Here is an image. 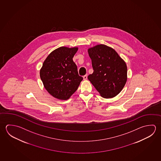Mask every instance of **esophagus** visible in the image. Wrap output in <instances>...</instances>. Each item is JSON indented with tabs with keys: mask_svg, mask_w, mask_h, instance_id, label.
Listing matches in <instances>:
<instances>
[{
	"mask_svg": "<svg viewBox=\"0 0 161 161\" xmlns=\"http://www.w3.org/2000/svg\"><path fill=\"white\" fill-rule=\"evenodd\" d=\"M83 79H84V80H86L87 79V75H84V76H83Z\"/></svg>",
	"mask_w": 161,
	"mask_h": 161,
	"instance_id": "34e87169",
	"label": "esophagus"
}]
</instances>
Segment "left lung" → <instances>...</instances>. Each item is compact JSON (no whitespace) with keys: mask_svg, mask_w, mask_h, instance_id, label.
Here are the masks:
<instances>
[{"mask_svg":"<svg viewBox=\"0 0 161 161\" xmlns=\"http://www.w3.org/2000/svg\"><path fill=\"white\" fill-rule=\"evenodd\" d=\"M94 72L87 78L104 98L117 96L127 82V67L115 50L105 45L88 48Z\"/></svg>","mask_w":161,"mask_h":161,"instance_id":"1","label":"left lung"}]
</instances>
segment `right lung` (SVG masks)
<instances>
[{"label": "right lung", "instance_id": "add662e5", "mask_svg": "<svg viewBox=\"0 0 161 161\" xmlns=\"http://www.w3.org/2000/svg\"><path fill=\"white\" fill-rule=\"evenodd\" d=\"M77 47H60L52 51L40 69V77L44 87L55 98L67 100L83 80L73 61Z\"/></svg>", "mask_w": 161, "mask_h": 161}]
</instances>
